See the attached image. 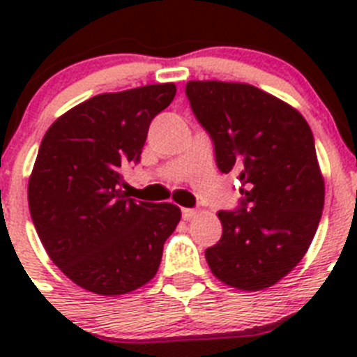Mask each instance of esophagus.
Masks as SVG:
<instances>
[{
  "label": "esophagus",
  "instance_id": "esophagus-1",
  "mask_svg": "<svg viewBox=\"0 0 357 357\" xmlns=\"http://www.w3.org/2000/svg\"><path fill=\"white\" fill-rule=\"evenodd\" d=\"M195 216H197V209H189V207H184V209H182V218H184V220H193Z\"/></svg>",
  "mask_w": 357,
  "mask_h": 357
}]
</instances>
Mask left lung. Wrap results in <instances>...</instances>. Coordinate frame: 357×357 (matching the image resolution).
<instances>
[{
  "instance_id": "left-lung-1",
  "label": "left lung",
  "mask_w": 357,
  "mask_h": 357,
  "mask_svg": "<svg viewBox=\"0 0 357 357\" xmlns=\"http://www.w3.org/2000/svg\"><path fill=\"white\" fill-rule=\"evenodd\" d=\"M195 118L222 173H238L239 204L220 211L223 232L206 250L225 284L257 291L301 263L324 211L313 132L288 103L248 84L188 82Z\"/></svg>"
}]
</instances>
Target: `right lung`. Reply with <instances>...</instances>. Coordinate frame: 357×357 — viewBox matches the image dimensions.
<instances>
[{
  "instance_id": "1",
  "label": "right lung",
  "mask_w": 357,
  "mask_h": 357,
  "mask_svg": "<svg viewBox=\"0 0 357 357\" xmlns=\"http://www.w3.org/2000/svg\"><path fill=\"white\" fill-rule=\"evenodd\" d=\"M175 93L173 84H157L98 94L44 134L28 182L31 222L53 263L80 288L125 295L159 270L181 209L128 198L121 182Z\"/></svg>"
}]
</instances>
